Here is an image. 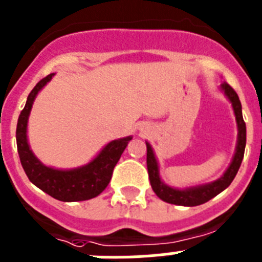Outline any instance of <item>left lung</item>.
<instances>
[{
    "mask_svg": "<svg viewBox=\"0 0 262 262\" xmlns=\"http://www.w3.org/2000/svg\"><path fill=\"white\" fill-rule=\"evenodd\" d=\"M219 89L224 93L227 99L230 101L233 108V114H235L236 124H237V142H236L235 154H233L232 161L226 169L221 178H217L215 181L209 182V184L196 185V186L185 187V189H178V187H172L166 185L165 182L160 177V168L157 163L156 155L154 152V148L148 142L147 144V168L148 176H149V182L154 189L155 194L159 196L160 200L164 202L172 203V205L178 206H198L206 203L215 195L227 189L230 186L231 182L233 181L236 173L239 170L242 165L243 157H244L245 151V143H247V128H245V122L243 119L242 113V103H240L239 96L236 94L235 90L227 84L223 82Z\"/></svg>",
    "mask_w": 262,
    "mask_h": 262,
    "instance_id": "8db88e82",
    "label": "left lung"
}]
</instances>
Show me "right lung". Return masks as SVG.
Masks as SVG:
<instances>
[{
  "label": "right lung",
  "mask_w": 262,
  "mask_h": 262,
  "mask_svg": "<svg viewBox=\"0 0 262 262\" xmlns=\"http://www.w3.org/2000/svg\"><path fill=\"white\" fill-rule=\"evenodd\" d=\"M55 73L40 80L31 90L17 123V147L25 173L40 190L62 202L92 200L107 187L114 166L126 149L133 136L115 139L98 152L93 160L82 166L57 169L47 166L34 155L27 139V124L36 96L52 80Z\"/></svg>",
  "instance_id": "1"
}]
</instances>
